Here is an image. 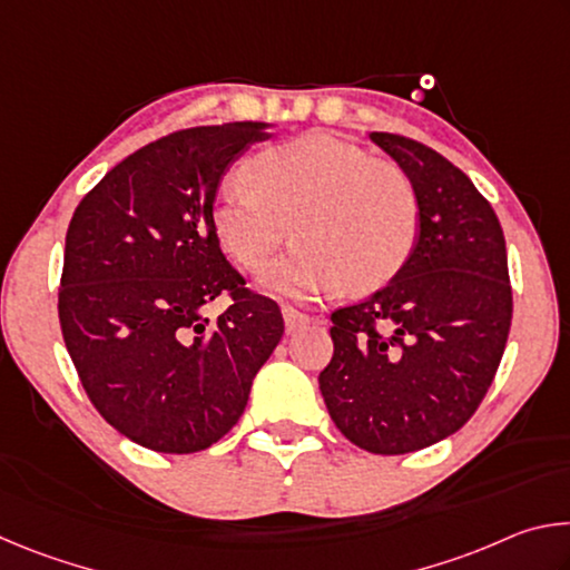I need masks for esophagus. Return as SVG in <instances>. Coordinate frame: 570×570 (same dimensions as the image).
<instances>
[{"label":"esophagus","mask_w":570,"mask_h":570,"mask_svg":"<svg viewBox=\"0 0 570 570\" xmlns=\"http://www.w3.org/2000/svg\"><path fill=\"white\" fill-rule=\"evenodd\" d=\"M284 324H286V332L294 334L298 330H304V326L314 324V316L298 312L294 306H284Z\"/></svg>","instance_id":"34e87169"}]
</instances>
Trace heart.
I'll return each instance as SVG.
<instances>
[{
	"mask_svg": "<svg viewBox=\"0 0 570 570\" xmlns=\"http://www.w3.org/2000/svg\"><path fill=\"white\" fill-rule=\"evenodd\" d=\"M238 180L246 193L220 196L210 224L246 272L266 268L292 226L298 246L266 276L274 292L308 296L340 282L352 294L377 292L417 248L422 208L407 170L332 132L258 150Z\"/></svg>",
	"mask_w": 570,
	"mask_h": 570,
	"instance_id": "b5f03b06",
	"label": "heart"
}]
</instances>
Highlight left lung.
Here are the masks:
<instances>
[{"label":"left lung","mask_w":570,"mask_h":570,"mask_svg":"<svg viewBox=\"0 0 570 570\" xmlns=\"http://www.w3.org/2000/svg\"><path fill=\"white\" fill-rule=\"evenodd\" d=\"M407 170L422 230L410 264L364 302L332 312L320 390L356 448L404 455L458 432L503 360L513 288L493 206L438 150L370 132Z\"/></svg>","instance_id":"1"}]
</instances>
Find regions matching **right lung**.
Here are the masks:
<instances>
[{
	"mask_svg": "<svg viewBox=\"0 0 570 570\" xmlns=\"http://www.w3.org/2000/svg\"><path fill=\"white\" fill-rule=\"evenodd\" d=\"M266 128L200 125L148 142L67 228L65 346L92 407L148 450L188 455L224 438L284 334L282 308L250 292L210 224L220 176ZM218 295L229 308L210 323L203 306Z\"/></svg>",
	"mask_w": 570,
	"mask_h": 570,
	"instance_id": "right-lung-1",
	"label": "right lung"
}]
</instances>
